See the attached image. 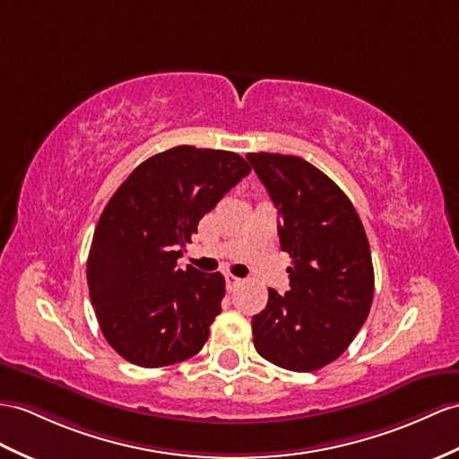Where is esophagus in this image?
<instances>
[{"label": "esophagus", "mask_w": 459, "mask_h": 459, "mask_svg": "<svg viewBox=\"0 0 459 459\" xmlns=\"http://www.w3.org/2000/svg\"><path fill=\"white\" fill-rule=\"evenodd\" d=\"M226 284H228L230 290H233V288L241 286L243 281H241V278H238V276H233V274H226Z\"/></svg>", "instance_id": "1"}]
</instances>
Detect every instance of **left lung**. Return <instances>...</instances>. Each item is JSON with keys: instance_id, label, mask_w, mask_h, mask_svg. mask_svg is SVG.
Listing matches in <instances>:
<instances>
[{"instance_id": "8db88e82", "label": "left lung", "mask_w": 459, "mask_h": 459, "mask_svg": "<svg viewBox=\"0 0 459 459\" xmlns=\"http://www.w3.org/2000/svg\"><path fill=\"white\" fill-rule=\"evenodd\" d=\"M281 216L290 290L268 288L253 344L264 360L314 372L349 349L370 314L374 266L362 221L331 178L296 155L247 153Z\"/></svg>"}]
</instances>
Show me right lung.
I'll return each mask as SVG.
<instances>
[{
    "mask_svg": "<svg viewBox=\"0 0 459 459\" xmlns=\"http://www.w3.org/2000/svg\"><path fill=\"white\" fill-rule=\"evenodd\" d=\"M251 167L223 150L177 145L145 160L108 200L93 233L87 284L107 342L142 368L191 359L221 311L220 273L178 268L177 259Z\"/></svg>",
    "mask_w": 459,
    "mask_h": 459,
    "instance_id": "add662e5",
    "label": "right lung"
}]
</instances>
